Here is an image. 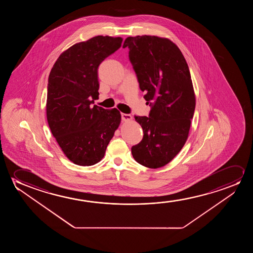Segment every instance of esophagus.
<instances>
[{
    "label": "esophagus",
    "mask_w": 253,
    "mask_h": 253,
    "mask_svg": "<svg viewBox=\"0 0 253 253\" xmlns=\"http://www.w3.org/2000/svg\"><path fill=\"white\" fill-rule=\"evenodd\" d=\"M121 118L123 121H129V120L132 119V117L130 115L125 114V113H122Z\"/></svg>",
    "instance_id": "1"
}]
</instances>
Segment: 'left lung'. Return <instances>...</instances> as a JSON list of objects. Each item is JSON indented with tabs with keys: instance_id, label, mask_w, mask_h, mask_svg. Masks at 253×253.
<instances>
[{
	"instance_id": "left-lung-1",
	"label": "left lung",
	"mask_w": 253,
	"mask_h": 253,
	"mask_svg": "<svg viewBox=\"0 0 253 253\" xmlns=\"http://www.w3.org/2000/svg\"><path fill=\"white\" fill-rule=\"evenodd\" d=\"M123 47L129 50L139 87L151 107L149 117L135 116L143 137L132 146V156L149 169L165 166L182 149L194 117L195 96L187 61L174 43L157 36L128 37Z\"/></svg>"
}]
</instances>
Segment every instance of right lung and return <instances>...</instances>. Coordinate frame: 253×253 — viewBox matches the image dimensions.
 <instances>
[{
  "label": "right lung",
  "instance_id": "add662e5",
  "mask_svg": "<svg viewBox=\"0 0 253 253\" xmlns=\"http://www.w3.org/2000/svg\"><path fill=\"white\" fill-rule=\"evenodd\" d=\"M123 39L98 35L63 52L49 74L46 118L52 134L66 157L91 166L104 157L121 122L117 109L94 104L98 98L97 69L121 47Z\"/></svg>",
  "mask_w": 253,
  "mask_h": 253
}]
</instances>
